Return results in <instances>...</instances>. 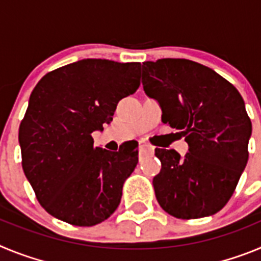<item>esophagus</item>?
<instances>
[{
    "label": "esophagus",
    "instance_id": "esophagus-1",
    "mask_svg": "<svg viewBox=\"0 0 261 261\" xmlns=\"http://www.w3.org/2000/svg\"><path fill=\"white\" fill-rule=\"evenodd\" d=\"M138 150H140V154H151L154 151V147L146 142H140Z\"/></svg>",
    "mask_w": 261,
    "mask_h": 261
}]
</instances>
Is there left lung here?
Segmentation results:
<instances>
[{"label":"left lung","instance_id":"obj_1","mask_svg":"<svg viewBox=\"0 0 261 261\" xmlns=\"http://www.w3.org/2000/svg\"><path fill=\"white\" fill-rule=\"evenodd\" d=\"M142 85L162 108L163 123L188 144L183 158L174 149H155L159 205L183 220L220 212L248 161L252 124L242 95L213 69L186 59L144 62Z\"/></svg>","mask_w":261,"mask_h":261}]
</instances>
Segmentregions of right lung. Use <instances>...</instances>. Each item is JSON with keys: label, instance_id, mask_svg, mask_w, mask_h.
<instances>
[{"label": "right lung", "instance_id": "1", "mask_svg": "<svg viewBox=\"0 0 261 261\" xmlns=\"http://www.w3.org/2000/svg\"><path fill=\"white\" fill-rule=\"evenodd\" d=\"M140 62L85 59L49 71L32 90L19 126L22 167L50 216L94 226L117 209L137 145L94 147L91 133L112 120L120 99L140 86Z\"/></svg>", "mask_w": 261, "mask_h": 261}]
</instances>
